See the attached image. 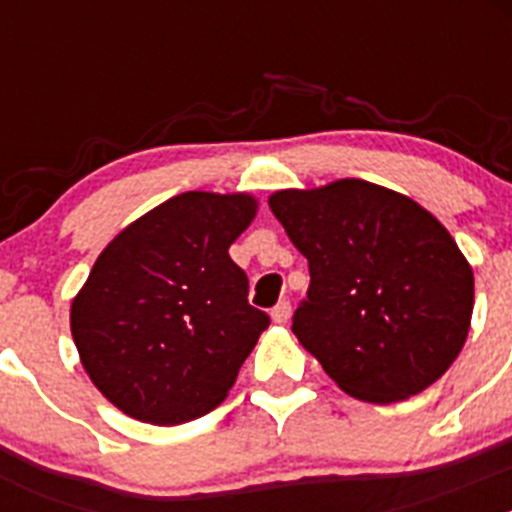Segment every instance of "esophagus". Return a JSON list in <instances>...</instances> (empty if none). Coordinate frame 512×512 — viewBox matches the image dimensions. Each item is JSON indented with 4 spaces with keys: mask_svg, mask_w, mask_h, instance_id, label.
Instances as JSON below:
<instances>
[{
    "mask_svg": "<svg viewBox=\"0 0 512 512\" xmlns=\"http://www.w3.org/2000/svg\"><path fill=\"white\" fill-rule=\"evenodd\" d=\"M289 315H292V305H289L287 300H282L277 307H274V310H271V320H274L277 325L287 323Z\"/></svg>",
    "mask_w": 512,
    "mask_h": 512,
    "instance_id": "esophagus-1",
    "label": "esophagus"
}]
</instances>
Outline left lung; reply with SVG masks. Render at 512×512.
<instances>
[{"label":"left lung","instance_id":"obj_1","mask_svg":"<svg viewBox=\"0 0 512 512\" xmlns=\"http://www.w3.org/2000/svg\"><path fill=\"white\" fill-rule=\"evenodd\" d=\"M269 207L310 264L292 333L346 395L390 405L446 374L469 336L474 274L431 212L364 179L279 189Z\"/></svg>","mask_w":512,"mask_h":512}]
</instances>
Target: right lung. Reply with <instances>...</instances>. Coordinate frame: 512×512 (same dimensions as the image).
Here are the masks:
<instances>
[{"label":"right lung","instance_id":"1","mask_svg":"<svg viewBox=\"0 0 512 512\" xmlns=\"http://www.w3.org/2000/svg\"><path fill=\"white\" fill-rule=\"evenodd\" d=\"M248 192H182L107 243L71 300L81 366L130 418L179 425L215 410L269 328L228 248L253 223Z\"/></svg>","mask_w":512,"mask_h":512}]
</instances>
